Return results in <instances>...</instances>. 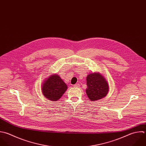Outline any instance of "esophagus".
<instances>
[{
	"label": "esophagus",
	"mask_w": 146,
	"mask_h": 146,
	"mask_svg": "<svg viewBox=\"0 0 146 146\" xmlns=\"http://www.w3.org/2000/svg\"><path fill=\"white\" fill-rule=\"evenodd\" d=\"M73 86H74V88H79V87L80 86V85L79 84H76L74 85Z\"/></svg>",
	"instance_id": "obj_1"
}]
</instances>
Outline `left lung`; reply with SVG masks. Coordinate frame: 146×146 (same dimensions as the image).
Segmentation results:
<instances>
[{
	"instance_id": "1",
	"label": "left lung",
	"mask_w": 146,
	"mask_h": 146,
	"mask_svg": "<svg viewBox=\"0 0 146 146\" xmlns=\"http://www.w3.org/2000/svg\"><path fill=\"white\" fill-rule=\"evenodd\" d=\"M87 89L86 93L88 98L94 101L106 96L109 92V84L105 77L100 73H93L86 77Z\"/></svg>"
}]
</instances>
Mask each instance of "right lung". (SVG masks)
<instances>
[{
  "label": "right lung",
  "instance_id": "right-lung-1",
  "mask_svg": "<svg viewBox=\"0 0 146 146\" xmlns=\"http://www.w3.org/2000/svg\"><path fill=\"white\" fill-rule=\"evenodd\" d=\"M41 88L45 98L52 101H57L64 94L68 86L59 76L54 74L44 80Z\"/></svg>",
  "mask_w": 146,
  "mask_h": 146
}]
</instances>
